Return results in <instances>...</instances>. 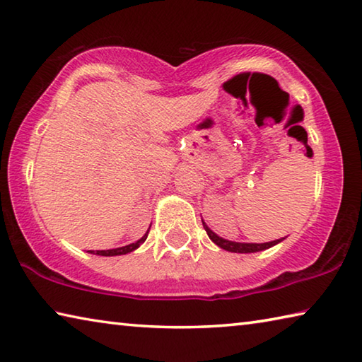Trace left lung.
<instances>
[{"label":"left lung","mask_w":362,"mask_h":362,"mask_svg":"<svg viewBox=\"0 0 362 362\" xmlns=\"http://www.w3.org/2000/svg\"><path fill=\"white\" fill-rule=\"evenodd\" d=\"M203 226L207 233V236L211 238V241L214 244H217L218 247H222L225 250H228V252H236V254H252V252H260V250H265L269 249L273 246H276L278 243H281L284 240V238H281V240L276 241H269V243H236V241H228V240H223V238H220L218 235H216L209 226L206 225V222L203 220Z\"/></svg>","instance_id":"obj_1"}]
</instances>
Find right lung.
<instances>
[{
  "mask_svg": "<svg viewBox=\"0 0 362 362\" xmlns=\"http://www.w3.org/2000/svg\"><path fill=\"white\" fill-rule=\"evenodd\" d=\"M151 226V225H150ZM150 231V228H148ZM148 231L145 233V235L140 238L139 241L132 243V244H127V246H122V247H116V249H107V250H89L90 254H95V255H103V257H113V255H124V254H129L132 250H136L137 247H140V244H144L146 236H148Z\"/></svg>",
  "mask_w": 362,
  "mask_h": 362,
  "instance_id": "right-lung-1",
  "label": "right lung"
}]
</instances>
